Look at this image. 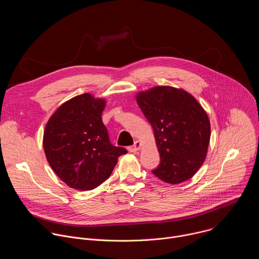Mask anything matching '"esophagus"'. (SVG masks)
I'll list each match as a JSON object with an SVG mask.
<instances>
[{
    "label": "esophagus",
    "mask_w": 259,
    "mask_h": 259,
    "mask_svg": "<svg viewBox=\"0 0 259 259\" xmlns=\"http://www.w3.org/2000/svg\"><path fill=\"white\" fill-rule=\"evenodd\" d=\"M140 146H141L140 141L136 140V141L134 142V144H133V145H131V146H129V147H128V151H129L130 153H136L137 151H139Z\"/></svg>",
    "instance_id": "obj_1"
}]
</instances>
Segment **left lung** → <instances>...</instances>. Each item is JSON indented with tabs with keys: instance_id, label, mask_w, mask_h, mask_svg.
<instances>
[{
	"instance_id": "1",
	"label": "left lung",
	"mask_w": 259,
	"mask_h": 259,
	"mask_svg": "<svg viewBox=\"0 0 259 259\" xmlns=\"http://www.w3.org/2000/svg\"><path fill=\"white\" fill-rule=\"evenodd\" d=\"M136 101L153 127L161 158L153 173L171 184L192 178L206 159L211 135L202 105L192 94L170 86L139 92Z\"/></svg>"
}]
</instances>
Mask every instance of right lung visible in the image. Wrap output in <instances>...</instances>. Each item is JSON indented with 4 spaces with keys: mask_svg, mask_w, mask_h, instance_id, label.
<instances>
[{
    "mask_svg": "<svg viewBox=\"0 0 259 259\" xmlns=\"http://www.w3.org/2000/svg\"><path fill=\"white\" fill-rule=\"evenodd\" d=\"M105 100L84 93L62 103L43 137L48 163L71 189L91 191L112 174L126 149L109 141L101 114Z\"/></svg>",
    "mask_w": 259,
    "mask_h": 259,
    "instance_id": "add662e5",
    "label": "right lung"
}]
</instances>
